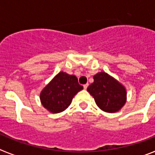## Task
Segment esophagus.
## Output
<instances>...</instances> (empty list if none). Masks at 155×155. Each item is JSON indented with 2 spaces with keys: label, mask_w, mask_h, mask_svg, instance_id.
Here are the masks:
<instances>
[{
  "label": "esophagus",
  "mask_w": 155,
  "mask_h": 155,
  "mask_svg": "<svg viewBox=\"0 0 155 155\" xmlns=\"http://www.w3.org/2000/svg\"><path fill=\"white\" fill-rule=\"evenodd\" d=\"M87 87H88V84H84V89L86 90V89H87Z\"/></svg>",
  "instance_id": "esophagus-1"
}]
</instances>
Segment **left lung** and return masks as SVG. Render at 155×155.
<instances>
[{"label":"left lung","instance_id":"1","mask_svg":"<svg viewBox=\"0 0 155 155\" xmlns=\"http://www.w3.org/2000/svg\"><path fill=\"white\" fill-rule=\"evenodd\" d=\"M94 82L87 88L100 109L114 113L124 107L127 102V90L120 81L105 72L93 77Z\"/></svg>","mask_w":155,"mask_h":155}]
</instances>
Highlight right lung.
Listing matches in <instances>:
<instances>
[{
    "label": "right lung",
    "mask_w": 155,
    "mask_h": 155,
    "mask_svg": "<svg viewBox=\"0 0 155 155\" xmlns=\"http://www.w3.org/2000/svg\"><path fill=\"white\" fill-rule=\"evenodd\" d=\"M83 89L75 75L59 72L40 92L42 106L52 113L68 109L75 94Z\"/></svg>",
    "instance_id": "obj_1"
}]
</instances>
